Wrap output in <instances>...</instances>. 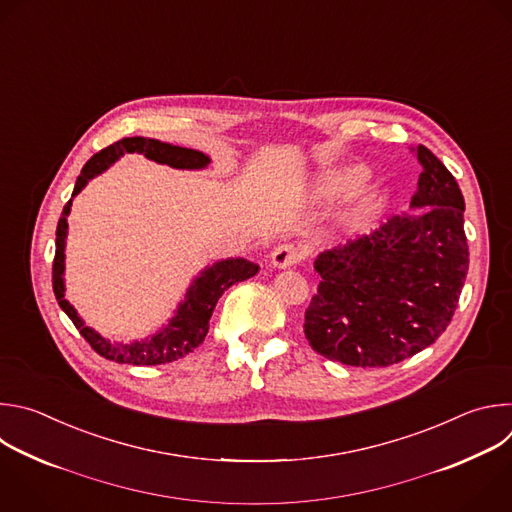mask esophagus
<instances>
[{
	"label": "esophagus",
	"instance_id": "34e87169",
	"mask_svg": "<svg viewBox=\"0 0 512 512\" xmlns=\"http://www.w3.org/2000/svg\"><path fill=\"white\" fill-rule=\"evenodd\" d=\"M300 258H302L300 250L296 246H292V244H280L272 252V264L276 268H290V266L298 264Z\"/></svg>",
	"mask_w": 512,
	"mask_h": 512
}]
</instances>
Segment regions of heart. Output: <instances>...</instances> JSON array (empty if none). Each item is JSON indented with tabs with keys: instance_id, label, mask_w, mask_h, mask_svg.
<instances>
[{
	"instance_id": "heart-1",
	"label": "heart",
	"mask_w": 512,
	"mask_h": 512,
	"mask_svg": "<svg viewBox=\"0 0 512 512\" xmlns=\"http://www.w3.org/2000/svg\"><path fill=\"white\" fill-rule=\"evenodd\" d=\"M367 177V171L363 167H347V169H335L325 173L319 181H317V195L319 197H337L343 195L347 191H351L353 187L361 185Z\"/></svg>"
}]
</instances>
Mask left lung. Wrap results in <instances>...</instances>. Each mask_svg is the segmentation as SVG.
<instances>
[{"label": "left lung", "instance_id": "1", "mask_svg": "<svg viewBox=\"0 0 512 512\" xmlns=\"http://www.w3.org/2000/svg\"><path fill=\"white\" fill-rule=\"evenodd\" d=\"M412 210L371 236L319 256L304 337L323 357L389 367L430 347L450 325L468 272L464 197L424 145Z\"/></svg>", "mask_w": 512, "mask_h": 512}]
</instances>
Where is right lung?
<instances>
[{
	"instance_id": "1",
	"label": "right lung",
	"mask_w": 512,
	"mask_h": 512,
	"mask_svg": "<svg viewBox=\"0 0 512 512\" xmlns=\"http://www.w3.org/2000/svg\"><path fill=\"white\" fill-rule=\"evenodd\" d=\"M125 153H139L145 155L147 159H153L157 163H167L177 169H199L206 167L210 163V157H206L199 151L185 149V147H175L169 143H161L155 139H145V137H131V139H121L105 149H100L94 153L86 165L82 167L72 195H76L90 177L98 175L100 171H105L111 163H115L121 155ZM70 203L62 210V216L58 220L56 228V254L52 262V288L56 294V300L60 304V309L68 315V319L74 323L78 333L84 337V341L100 355L109 361L115 363H129V365H161V363H171L177 361L185 355H189L195 347L201 345V341L206 339L208 329H210V317L216 309V304L220 296L238 282L248 280L258 272V266L250 260L236 258V260H222L216 266L208 268L206 272H201V276L191 284L187 290L185 302L179 306L177 317L169 323L167 329H163L159 335H153L147 341L141 343H131V345H113L111 341L102 339L96 335L92 329H88L76 311L70 306V302L64 298V238H66V216L70 212Z\"/></svg>"
}]
</instances>
